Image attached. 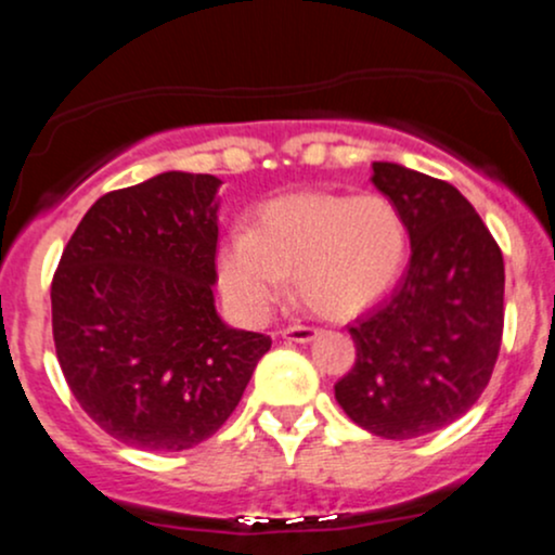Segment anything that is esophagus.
I'll list each match as a JSON object with an SVG mask.
<instances>
[{
  "instance_id": "obj_1",
  "label": "esophagus",
  "mask_w": 555,
  "mask_h": 555,
  "mask_svg": "<svg viewBox=\"0 0 555 555\" xmlns=\"http://www.w3.org/2000/svg\"><path fill=\"white\" fill-rule=\"evenodd\" d=\"M282 336H284V339H289V341L305 344V341H313V339H315L318 328H315V326H302V323H297V326L284 328Z\"/></svg>"
}]
</instances>
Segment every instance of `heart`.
<instances>
[{
    "mask_svg": "<svg viewBox=\"0 0 555 555\" xmlns=\"http://www.w3.org/2000/svg\"><path fill=\"white\" fill-rule=\"evenodd\" d=\"M404 258V219L386 195L302 193L269 203L250 232H234L219 276L247 318L269 313L292 276L318 313L349 315L397 284Z\"/></svg>",
    "mask_w": 555,
    "mask_h": 555,
    "instance_id": "heart-1",
    "label": "heart"
}]
</instances>
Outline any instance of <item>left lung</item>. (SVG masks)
<instances>
[{
    "label": "left lung",
    "instance_id": "obj_1",
    "mask_svg": "<svg viewBox=\"0 0 555 555\" xmlns=\"http://www.w3.org/2000/svg\"><path fill=\"white\" fill-rule=\"evenodd\" d=\"M412 256L393 292L349 326L358 360L336 380L349 420L391 441L460 420L486 391L503 334V256L454 184L375 162Z\"/></svg>",
    "mask_w": 555,
    "mask_h": 555
}]
</instances>
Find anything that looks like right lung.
I'll list each match as a JSON object with an SVG mask.
<instances>
[{
	"instance_id": "obj_1",
	"label": "right lung",
	"mask_w": 555,
	"mask_h": 555,
	"mask_svg": "<svg viewBox=\"0 0 555 555\" xmlns=\"http://www.w3.org/2000/svg\"><path fill=\"white\" fill-rule=\"evenodd\" d=\"M219 184L164 171L101 195L56 266L52 331L69 391L135 449L211 438L271 349V336L216 313Z\"/></svg>"
}]
</instances>
